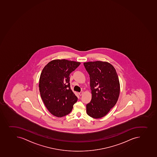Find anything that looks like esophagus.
I'll return each instance as SVG.
<instances>
[{
  "mask_svg": "<svg viewBox=\"0 0 157 157\" xmlns=\"http://www.w3.org/2000/svg\"><path fill=\"white\" fill-rule=\"evenodd\" d=\"M79 94V96H82L83 94V91H81L80 93H78Z\"/></svg>",
  "mask_w": 157,
  "mask_h": 157,
  "instance_id": "1",
  "label": "esophagus"
}]
</instances>
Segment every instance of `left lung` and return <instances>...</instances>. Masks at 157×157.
<instances>
[{
	"label": "left lung",
	"mask_w": 157,
	"mask_h": 157,
	"mask_svg": "<svg viewBox=\"0 0 157 157\" xmlns=\"http://www.w3.org/2000/svg\"><path fill=\"white\" fill-rule=\"evenodd\" d=\"M90 75L92 97L86 105L87 114L94 118L105 117L118 100L120 84L112 64L106 61H89L83 63Z\"/></svg>",
	"instance_id": "1"
}]
</instances>
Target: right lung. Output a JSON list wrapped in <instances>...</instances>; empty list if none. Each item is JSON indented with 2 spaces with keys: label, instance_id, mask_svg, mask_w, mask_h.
<instances>
[{
  "label": "right lung",
  "instance_id": "obj_1",
  "mask_svg": "<svg viewBox=\"0 0 157 157\" xmlns=\"http://www.w3.org/2000/svg\"><path fill=\"white\" fill-rule=\"evenodd\" d=\"M80 63L66 59L53 60L43 69L39 90L45 106L52 115L58 117L67 115L77 101L71 89L69 76Z\"/></svg>",
  "mask_w": 157,
  "mask_h": 157
}]
</instances>
